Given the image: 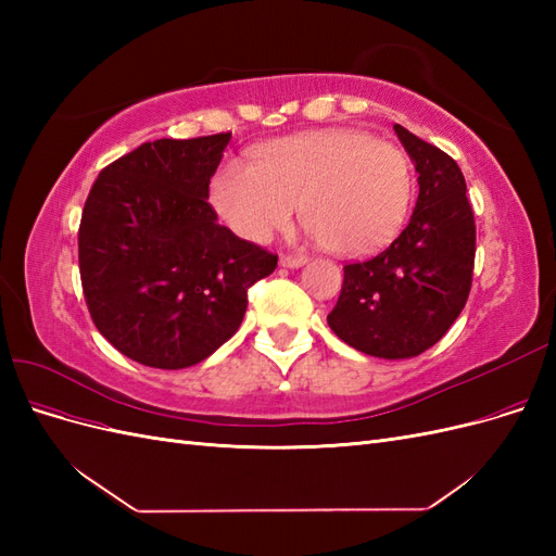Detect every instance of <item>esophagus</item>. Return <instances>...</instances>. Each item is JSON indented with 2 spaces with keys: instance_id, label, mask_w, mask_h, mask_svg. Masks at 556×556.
Returning <instances> with one entry per match:
<instances>
[{
  "instance_id": "obj_1",
  "label": "esophagus",
  "mask_w": 556,
  "mask_h": 556,
  "mask_svg": "<svg viewBox=\"0 0 556 556\" xmlns=\"http://www.w3.org/2000/svg\"><path fill=\"white\" fill-rule=\"evenodd\" d=\"M308 260L306 257H292V255H282L280 257V266L282 268H299V266H304Z\"/></svg>"
}]
</instances>
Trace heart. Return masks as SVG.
Listing matches in <instances>:
<instances>
[{
  "instance_id": "b5f03b06",
  "label": "heart",
  "mask_w": 556,
  "mask_h": 556,
  "mask_svg": "<svg viewBox=\"0 0 556 556\" xmlns=\"http://www.w3.org/2000/svg\"><path fill=\"white\" fill-rule=\"evenodd\" d=\"M413 169L401 148L357 129H317L264 143L252 164L229 160L211 185L227 227L264 243L299 217L341 257H366L394 241L408 217Z\"/></svg>"
}]
</instances>
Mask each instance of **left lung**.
<instances>
[{
	"label": "left lung",
	"mask_w": 556,
	"mask_h": 556,
	"mask_svg": "<svg viewBox=\"0 0 556 556\" xmlns=\"http://www.w3.org/2000/svg\"><path fill=\"white\" fill-rule=\"evenodd\" d=\"M394 131L419 174L415 211L380 255L343 266L341 296L327 323L364 355L410 359L439 343L466 306L476 223L457 162L406 127Z\"/></svg>",
	"instance_id": "1"
}]
</instances>
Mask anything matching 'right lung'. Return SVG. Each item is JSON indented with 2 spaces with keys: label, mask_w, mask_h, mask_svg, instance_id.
Here are the masks:
<instances>
[{
  "label": "right lung",
  "mask_w": 556,
  "mask_h": 556,
  "mask_svg": "<svg viewBox=\"0 0 556 556\" xmlns=\"http://www.w3.org/2000/svg\"><path fill=\"white\" fill-rule=\"evenodd\" d=\"M231 131L143 143L99 174L83 208L78 264L99 333L143 366L188 368L243 323L250 285L278 264L217 225L208 182Z\"/></svg>",
  "instance_id": "right-lung-1"
}]
</instances>
